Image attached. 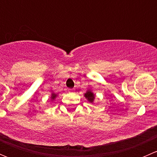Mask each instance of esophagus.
<instances>
[{
    "mask_svg": "<svg viewBox=\"0 0 157 157\" xmlns=\"http://www.w3.org/2000/svg\"><path fill=\"white\" fill-rule=\"evenodd\" d=\"M74 89H69L68 90V92H70V93H72V92H74Z\"/></svg>",
    "mask_w": 157,
    "mask_h": 157,
    "instance_id": "1",
    "label": "esophagus"
}]
</instances>
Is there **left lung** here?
Segmentation results:
<instances>
[{
  "mask_svg": "<svg viewBox=\"0 0 157 157\" xmlns=\"http://www.w3.org/2000/svg\"><path fill=\"white\" fill-rule=\"evenodd\" d=\"M85 98L89 101L90 102L93 103L94 102V99H95V94L91 91V90H87L86 93L84 94Z\"/></svg>",
  "mask_w": 157,
  "mask_h": 157,
  "instance_id": "1",
  "label": "left lung"
}]
</instances>
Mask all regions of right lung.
Instances as JSON below:
<instances>
[{
  "label": "right lung",
  "instance_id": "add662e5",
  "mask_svg": "<svg viewBox=\"0 0 157 157\" xmlns=\"http://www.w3.org/2000/svg\"><path fill=\"white\" fill-rule=\"evenodd\" d=\"M56 96H57V94H55V93H52V96H51V99H52V100H54V99H55V98H56Z\"/></svg>",
  "mask_w": 157,
  "mask_h": 157
}]
</instances>
